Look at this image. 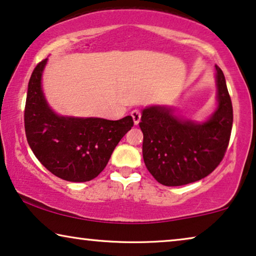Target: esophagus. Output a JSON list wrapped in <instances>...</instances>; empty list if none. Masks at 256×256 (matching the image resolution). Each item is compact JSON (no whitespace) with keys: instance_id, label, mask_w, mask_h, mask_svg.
<instances>
[{"instance_id":"esophagus-1","label":"esophagus","mask_w":256,"mask_h":256,"mask_svg":"<svg viewBox=\"0 0 256 256\" xmlns=\"http://www.w3.org/2000/svg\"><path fill=\"white\" fill-rule=\"evenodd\" d=\"M132 120H134V124H138L140 120H141V112H140L138 110H134L130 113Z\"/></svg>"}]
</instances>
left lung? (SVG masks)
<instances>
[{
    "mask_svg": "<svg viewBox=\"0 0 256 256\" xmlns=\"http://www.w3.org/2000/svg\"><path fill=\"white\" fill-rule=\"evenodd\" d=\"M216 70L218 108L208 121H183L166 107L142 112L143 160L158 183L180 186L205 178L222 162L230 143L233 107L225 76Z\"/></svg>",
    "mask_w": 256,
    "mask_h": 256,
    "instance_id": "1",
    "label": "left lung"
}]
</instances>
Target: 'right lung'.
Listing matches in <instances>:
<instances>
[{
  "mask_svg": "<svg viewBox=\"0 0 256 256\" xmlns=\"http://www.w3.org/2000/svg\"><path fill=\"white\" fill-rule=\"evenodd\" d=\"M48 59L38 62L28 85L24 127L28 143L38 160L54 176L68 182L96 178L120 140L130 130L132 116L110 121L100 118L59 116L48 107L42 90Z\"/></svg>",
  "mask_w": 256,
  "mask_h": 256,
  "instance_id": "right-lung-1",
  "label": "right lung"
}]
</instances>
